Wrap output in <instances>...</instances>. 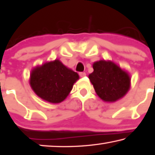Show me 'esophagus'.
<instances>
[{"instance_id":"obj_1","label":"esophagus","mask_w":155,"mask_h":155,"mask_svg":"<svg viewBox=\"0 0 155 155\" xmlns=\"http://www.w3.org/2000/svg\"><path fill=\"white\" fill-rule=\"evenodd\" d=\"M79 76L81 77H85V76H86V74H85V72H80Z\"/></svg>"}]
</instances>
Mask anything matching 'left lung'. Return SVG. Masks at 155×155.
<instances>
[{
  "instance_id": "left-lung-1",
  "label": "left lung",
  "mask_w": 155,
  "mask_h": 155,
  "mask_svg": "<svg viewBox=\"0 0 155 155\" xmlns=\"http://www.w3.org/2000/svg\"><path fill=\"white\" fill-rule=\"evenodd\" d=\"M92 68L94 71L88 78L101 100L111 103L125 96L131 86L127 71L113 61L105 60L94 62Z\"/></svg>"
}]
</instances>
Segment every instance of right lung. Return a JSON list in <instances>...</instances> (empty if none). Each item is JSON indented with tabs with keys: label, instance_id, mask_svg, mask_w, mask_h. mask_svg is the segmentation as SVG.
<instances>
[{
	"label": "right lung",
	"instance_id": "obj_1",
	"mask_svg": "<svg viewBox=\"0 0 155 155\" xmlns=\"http://www.w3.org/2000/svg\"><path fill=\"white\" fill-rule=\"evenodd\" d=\"M78 79L77 72L55 59L34 68L29 83L35 93L41 100L58 104L65 100Z\"/></svg>",
	"mask_w": 155,
	"mask_h": 155
}]
</instances>
